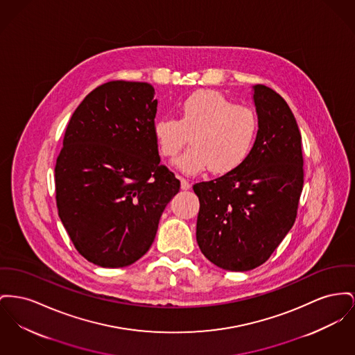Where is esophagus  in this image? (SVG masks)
<instances>
[{"mask_svg":"<svg viewBox=\"0 0 355 355\" xmlns=\"http://www.w3.org/2000/svg\"><path fill=\"white\" fill-rule=\"evenodd\" d=\"M180 181H181V189L182 190H189L190 189V184H189V181H187L185 178H180Z\"/></svg>","mask_w":355,"mask_h":355,"instance_id":"1","label":"esophagus"}]
</instances>
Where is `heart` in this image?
<instances>
[{"label": "heart", "instance_id": "b5f03b06", "mask_svg": "<svg viewBox=\"0 0 355 355\" xmlns=\"http://www.w3.org/2000/svg\"><path fill=\"white\" fill-rule=\"evenodd\" d=\"M260 131L257 112L250 105H236L221 92L202 89L180 105L178 119L158 118L153 135L164 157H174L190 137L191 147L173 165L185 174L209 167L213 174H227L241 166Z\"/></svg>", "mask_w": 355, "mask_h": 355}]
</instances>
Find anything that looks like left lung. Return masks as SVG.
I'll list each match as a JSON object with an SVG mask.
<instances>
[{
  "label": "left lung",
  "mask_w": 355,
  "mask_h": 355,
  "mask_svg": "<svg viewBox=\"0 0 355 355\" xmlns=\"http://www.w3.org/2000/svg\"><path fill=\"white\" fill-rule=\"evenodd\" d=\"M260 131L247 161L193 187L200 200L197 243L227 271L266 263L295 223L303 189L302 135L287 102L272 88L253 85Z\"/></svg>",
  "instance_id": "8db88e82"
}]
</instances>
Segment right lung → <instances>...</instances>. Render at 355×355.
<instances>
[{
  "label": "right lung",
  "mask_w": 355,
  "mask_h": 355,
  "mask_svg": "<svg viewBox=\"0 0 355 355\" xmlns=\"http://www.w3.org/2000/svg\"><path fill=\"white\" fill-rule=\"evenodd\" d=\"M154 88L115 80L75 110L55 167L59 217L88 261L127 267L151 247L159 218L180 191L153 135Z\"/></svg>",
  "instance_id": "obj_1"
}]
</instances>
